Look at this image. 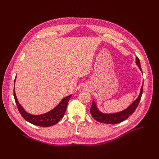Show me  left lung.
I'll list each match as a JSON object with an SVG mask.
<instances>
[{"mask_svg": "<svg viewBox=\"0 0 159 159\" xmlns=\"http://www.w3.org/2000/svg\"><path fill=\"white\" fill-rule=\"evenodd\" d=\"M137 66L139 67L141 72H142L141 68L140 61L138 57H136V61H135ZM143 93V85L141 87V90L139 96H138L137 98L132 103L130 106H128L126 109L124 110L120 111L117 113H102L98 109L97 104L94 100H93L92 105L90 109V113L92 116L97 121H99L100 123H104L107 124H116L120 123L121 121L126 120L127 118L133 114L137 107L139 104L141 96H142Z\"/></svg>", "mask_w": 159, "mask_h": 159, "instance_id": "1", "label": "left lung"}]
</instances>
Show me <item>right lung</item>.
Here are the masks:
<instances>
[{
    "instance_id": "add662e5",
    "label": "right lung",
    "mask_w": 159,
    "mask_h": 159,
    "mask_svg": "<svg viewBox=\"0 0 159 159\" xmlns=\"http://www.w3.org/2000/svg\"><path fill=\"white\" fill-rule=\"evenodd\" d=\"M15 82L16 79L14 83ZM13 96H14V99L19 112L21 114V116L25 118V120L29 121V123L35 125V126L42 127L51 126L59 122V120L64 116L67 104H68L70 98L72 96V95H70L64 98L53 109L50 110L48 112L40 115H32L26 112L21 104L19 103L16 95L15 87L14 91H13Z\"/></svg>"
}]
</instances>
